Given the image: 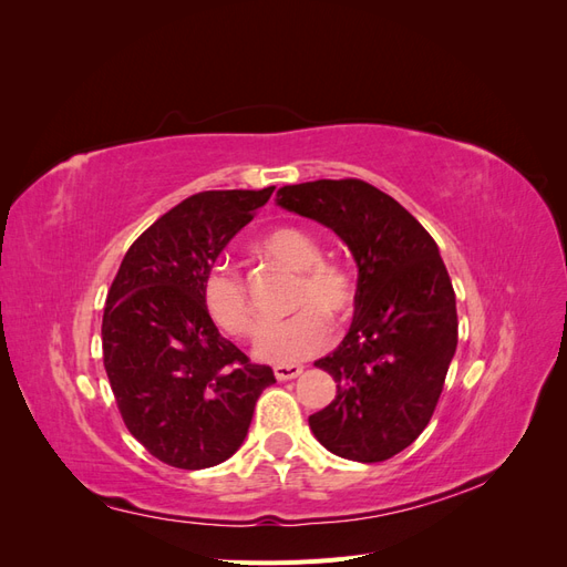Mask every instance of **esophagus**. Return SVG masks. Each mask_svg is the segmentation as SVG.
<instances>
[{"label": "esophagus", "mask_w": 567, "mask_h": 567, "mask_svg": "<svg viewBox=\"0 0 567 567\" xmlns=\"http://www.w3.org/2000/svg\"><path fill=\"white\" fill-rule=\"evenodd\" d=\"M302 373L300 364H277L274 367V375H277V381H293Z\"/></svg>", "instance_id": "esophagus-1"}]
</instances>
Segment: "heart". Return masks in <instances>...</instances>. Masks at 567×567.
<instances>
[{
    "mask_svg": "<svg viewBox=\"0 0 567 567\" xmlns=\"http://www.w3.org/2000/svg\"><path fill=\"white\" fill-rule=\"evenodd\" d=\"M257 246L274 260L300 271L293 290V310L300 312L267 326L255 340V357L269 364H296L329 346V321L320 312L336 321L348 319L354 305V286L340 267L323 262L321 246L302 229H269ZM203 305L229 336H252L260 326L241 274L229 265H215L208 271L203 281Z\"/></svg>",
    "mask_w": 567,
    "mask_h": 567,
    "instance_id": "1",
    "label": "heart"
}]
</instances>
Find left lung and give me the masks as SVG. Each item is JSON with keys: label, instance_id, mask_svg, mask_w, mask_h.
I'll use <instances>...</instances> for the list:
<instances>
[{"label": "left lung", "instance_id": "1", "mask_svg": "<svg viewBox=\"0 0 567 567\" xmlns=\"http://www.w3.org/2000/svg\"><path fill=\"white\" fill-rule=\"evenodd\" d=\"M277 205L329 227L357 262L350 331L315 362L338 385L312 433L336 456L385 461L423 433L456 352L447 267L419 219L362 179L281 186Z\"/></svg>", "mask_w": 567, "mask_h": 567}]
</instances>
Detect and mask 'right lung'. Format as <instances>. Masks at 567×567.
Instances as JSON below:
<instances>
[{"instance_id":"right-lung-1","label":"right lung","mask_w":567,"mask_h":567,"mask_svg":"<svg viewBox=\"0 0 567 567\" xmlns=\"http://www.w3.org/2000/svg\"><path fill=\"white\" fill-rule=\"evenodd\" d=\"M260 192H203L136 238L109 290L104 367L127 431L167 466L200 471L241 447L255 402L274 379L221 338L203 305L219 252L269 200Z\"/></svg>"}]
</instances>
